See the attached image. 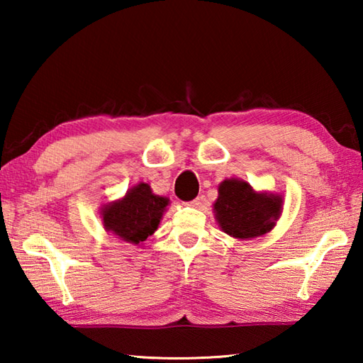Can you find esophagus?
Instances as JSON below:
<instances>
[{
  "label": "esophagus",
  "mask_w": 363,
  "mask_h": 363,
  "mask_svg": "<svg viewBox=\"0 0 363 363\" xmlns=\"http://www.w3.org/2000/svg\"><path fill=\"white\" fill-rule=\"evenodd\" d=\"M201 203H203V196H196V199H194L192 201H189V205L194 208H200Z\"/></svg>",
  "instance_id": "1"
}]
</instances>
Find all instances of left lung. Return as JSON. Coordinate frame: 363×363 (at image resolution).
Listing matches in <instances>:
<instances>
[{
    "mask_svg": "<svg viewBox=\"0 0 363 363\" xmlns=\"http://www.w3.org/2000/svg\"><path fill=\"white\" fill-rule=\"evenodd\" d=\"M280 210V196L257 194L250 184L238 179H227L220 184L219 196L214 203L220 229L243 240L264 235L272 229Z\"/></svg>",
    "mask_w": 363,
    "mask_h": 363,
    "instance_id": "left-lung-1",
    "label": "left lung"
}]
</instances>
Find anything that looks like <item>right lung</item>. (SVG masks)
I'll return each instance as SVG.
<instances>
[{
  "label": "right lung",
  "instance_id": "obj_1",
  "mask_svg": "<svg viewBox=\"0 0 363 363\" xmlns=\"http://www.w3.org/2000/svg\"><path fill=\"white\" fill-rule=\"evenodd\" d=\"M167 205L168 199L152 194L149 184L140 182L125 199L104 208V225L121 240L139 245L158 229Z\"/></svg>",
  "mask_w": 363,
  "mask_h": 363
}]
</instances>
